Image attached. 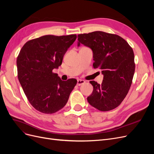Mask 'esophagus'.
<instances>
[{
  "mask_svg": "<svg viewBox=\"0 0 154 154\" xmlns=\"http://www.w3.org/2000/svg\"><path fill=\"white\" fill-rule=\"evenodd\" d=\"M85 83V82L84 80H80V79H78V80H77V85L78 86H80L83 84H84V83Z\"/></svg>",
  "mask_w": 154,
  "mask_h": 154,
  "instance_id": "1",
  "label": "esophagus"
}]
</instances>
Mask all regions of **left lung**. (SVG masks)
I'll list each match as a JSON object with an SVG mask.
<instances>
[{
	"label": "left lung",
	"mask_w": 154,
	"mask_h": 154,
	"mask_svg": "<svg viewBox=\"0 0 154 154\" xmlns=\"http://www.w3.org/2000/svg\"><path fill=\"white\" fill-rule=\"evenodd\" d=\"M78 46L82 44L93 53L94 69L101 70V84L91 81L93 86L87 101L100 111H109L118 106L128 94L135 72L132 48L122 37L103 31L78 35Z\"/></svg>",
	"instance_id": "1"
}]
</instances>
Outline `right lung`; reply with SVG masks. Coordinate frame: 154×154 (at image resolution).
Instances as JSON below:
<instances>
[{
    "instance_id": "1",
    "label": "right lung",
    "mask_w": 154,
    "mask_h": 154,
    "mask_svg": "<svg viewBox=\"0 0 154 154\" xmlns=\"http://www.w3.org/2000/svg\"><path fill=\"white\" fill-rule=\"evenodd\" d=\"M76 37L42 36L27 42L18 56V80L31 105L42 113L53 114L62 109L76 85V79L62 81L53 72L61 66Z\"/></svg>"
}]
</instances>
